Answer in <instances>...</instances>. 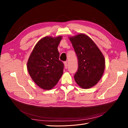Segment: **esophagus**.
I'll return each instance as SVG.
<instances>
[{"label":"esophagus","mask_w":128,"mask_h":128,"mask_svg":"<svg viewBox=\"0 0 128 128\" xmlns=\"http://www.w3.org/2000/svg\"><path fill=\"white\" fill-rule=\"evenodd\" d=\"M64 67H65V68H67V61H65V62H64Z\"/></svg>","instance_id":"34e87169"}]
</instances>
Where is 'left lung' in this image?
<instances>
[{"instance_id": "left-lung-1", "label": "left lung", "mask_w": 128, "mask_h": 128, "mask_svg": "<svg viewBox=\"0 0 128 128\" xmlns=\"http://www.w3.org/2000/svg\"><path fill=\"white\" fill-rule=\"evenodd\" d=\"M78 59L74 75L76 83L83 88L94 86L103 75L105 61L102 52L91 38L83 34L69 37Z\"/></svg>"}]
</instances>
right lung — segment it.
<instances>
[{
    "label": "right lung",
    "instance_id": "add662e5",
    "mask_svg": "<svg viewBox=\"0 0 128 128\" xmlns=\"http://www.w3.org/2000/svg\"><path fill=\"white\" fill-rule=\"evenodd\" d=\"M61 36H46L37 42L29 58L27 69L37 86L50 90L58 83L63 74L64 64L59 60L58 47Z\"/></svg>",
    "mask_w": 128,
    "mask_h": 128
}]
</instances>
